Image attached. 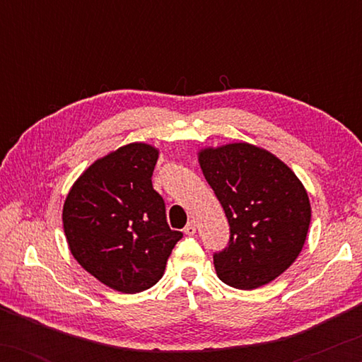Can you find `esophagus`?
Listing matches in <instances>:
<instances>
[{"mask_svg":"<svg viewBox=\"0 0 362 362\" xmlns=\"http://www.w3.org/2000/svg\"><path fill=\"white\" fill-rule=\"evenodd\" d=\"M185 234L186 235H194L196 234V224L194 222H187V226L185 227Z\"/></svg>","mask_w":362,"mask_h":362,"instance_id":"obj_1","label":"esophagus"}]
</instances>
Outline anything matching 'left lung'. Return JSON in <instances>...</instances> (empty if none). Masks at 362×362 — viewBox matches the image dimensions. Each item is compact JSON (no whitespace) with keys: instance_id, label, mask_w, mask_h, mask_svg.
<instances>
[{"instance_id":"left-lung-1","label":"left lung","mask_w":362,"mask_h":362,"mask_svg":"<svg viewBox=\"0 0 362 362\" xmlns=\"http://www.w3.org/2000/svg\"><path fill=\"white\" fill-rule=\"evenodd\" d=\"M197 160L230 226L229 247L214 254L217 276L240 290L270 284L305 245L311 219L305 186L284 161L250 143L202 148Z\"/></svg>"}]
</instances>
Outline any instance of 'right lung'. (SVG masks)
I'll list each match as a JSON object with an SVG mask.
<instances>
[{"mask_svg":"<svg viewBox=\"0 0 362 362\" xmlns=\"http://www.w3.org/2000/svg\"><path fill=\"white\" fill-rule=\"evenodd\" d=\"M158 148L128 143L93 161L74 182L62 209L69 250L83 270L122 293L151 288L182 234L166 222L153 189Z\"/></svg>","mask_w":362,"mask_h":362,"instance_id":"obj_1","label":"right lung"}]
</instances>
